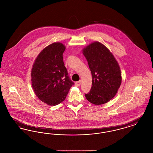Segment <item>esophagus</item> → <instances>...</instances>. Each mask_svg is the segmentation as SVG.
<instances>
[{"instance_id": "34e87169", "label": "esophagus", "mask_w": 153, "mask_h": 153, "mask_svg": "<svg viewBox=\"0 0 153 153\" xmlns=\"http://www.w3.org/2000/svg\"><path fill=\"white\" fill-rule=\"evenodd\" d=\"M81 81H77L75 82V85L76 87H79L81 85Z\"/></svg>"}]
</instances>
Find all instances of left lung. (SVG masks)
<instances>
[{"label": "left lung", "mask_w": 153, "mask_h": 153, "mask_svg": "<svg viewBox=\"0 0 153 153\" xmlns=\"http://www.w3.org/2000/svg\"><path fill=\"white\" fill-rule=\"evenodd\" d=\"M82 51L92 78V87L85 97L95 105L105 104L114 97L121 85L120 66L112 53L99 42H94Z\"/></svg>", "instance_id": "1"}]
</instances>
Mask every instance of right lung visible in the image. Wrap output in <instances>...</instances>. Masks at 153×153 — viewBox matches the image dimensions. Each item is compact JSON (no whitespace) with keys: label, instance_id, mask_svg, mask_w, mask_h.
Returning a JSON list of instances; mask_svg holds the SVG:
<instances>
[{"label":"right lung","instance_id":"1","mask_svg":"<svg viewBox=\"0 0 153 153\" xmlns=\"http://www.w3.org/2000/svg\"><path fill=\"white\" fill-rule=\"evenodd\" d=\"M65 49L59 42L50 44L39 53L32 66V88L38 98L49 105L63 102L74 85L63 61Z\"/></svg>","mask_w":153,"mask_h":153}]
</instances>
